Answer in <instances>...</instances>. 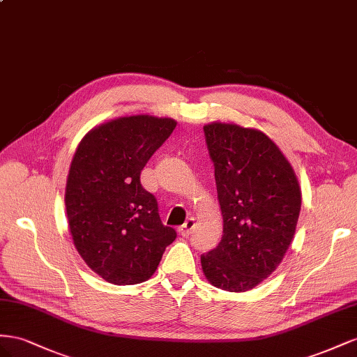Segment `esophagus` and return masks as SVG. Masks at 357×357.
<instances>
[{
  "label": "esophagus",
  "instance_id": "obj_1",
  "mask_svg": "<svg viewBox=\"0 0 357 357\" xmlns=\"http://www.w3.org/2000/svg\"><path fill=\"white\" fill-rule=\"evenodd\" d=\"M195 218H188L184 224H182V226L179 227V233L182 236H188L190 233L192 231V229H195Z\"/></svg>",
  "mask_w": 357,
  "mask_h": 357
}]
</instances>
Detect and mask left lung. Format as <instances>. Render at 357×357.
I'll use <instances>...</instances> for the list:
<instances>
[{
    "instance_id": "8db88e82",
    "label": "left lung",
    "mask_w": 357,
    "mask_h": 357,
    "mask_svg": "<svg viewBox=\"0 0 357 357\" xmlns=\"http://www.w3.org/2000/svg\"><path fill=\"white\" fill-rule=\"evenodd\" d=\"M222 213V238L202 254L208 281L247 291L277 269L294 236L301 188L290 162L259 130L212 122L203 127Z\"/></svg>"
}]
</instances>
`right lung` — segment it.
<instances>
[{
    "instance_id": "1",
    "label": "right lung",
    "mask_w": 357,
    "mask_h": 357,
    "mask_svg": "<svg viewBox=\"0 0 357 357\" xmlns=\"http://www.w3.org/2000/svg\"><path fill=\"white\" fill-rule=\"evenodd\" d=\"M170 118L136 115L100 126L71 161L66 209L75 247L107 282L139 284L155 272L176 230L165 226L140 173L175 130Z\"/></svg>"
}]
</instances>
